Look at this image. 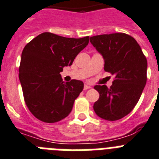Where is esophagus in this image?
<instances>
[{
    "label": "esophagus",
    "mask_w": 159,
    "mask_h": 159,
    "mask_svg": "<svg viewBox=\"0 0 159 159\" xmlns=\"http://www.w3.org/2000/svg\"><path fill=\"white\" fill-rule=\"evenodd\" d=\"M91 88V86H88V85H85L84 86V90H88V89Z\"/></svg>",
    "instance_id": "1"
}]
</instances>
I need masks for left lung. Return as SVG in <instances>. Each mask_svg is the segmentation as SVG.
<instances>
[{"label": "left lung", "mask_w": 159, "mask_h": 159, "mask_svg": "<svg viewBox=\"0 0 159 159\" xmlns=\"http://www.w3.org/2000/svg\"><path fill=\"white\" fill-rule=\"evenodd\" d=\"M90 42L104 59V71L114 75L110 88L96 85L98 116L108 121L124 117L139 101L147 81V59L133 37L117 33L94 36Z\"/></svg>", "instance_id": "1"}]
</instances>
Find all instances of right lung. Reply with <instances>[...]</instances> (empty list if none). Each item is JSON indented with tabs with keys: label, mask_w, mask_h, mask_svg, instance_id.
<instances>
[{
	"label": "right lung",
	"mask_w": 159,
	"mask_h": 159,
	"mask_svg": "<svg viewBox=\"0 0 159 159\" xmlns=\"http://www.w3.org/2000/svg\"><path fill=\"white\" fill-rule=\"evenodd\" d=\"M88 43L89 37L68 38L43 33L26 45L19 77L26 105L37 119L53 123L71 113L84 84L78 80L65 83L60 73Z\"/></svg>",
	"instance_id": "add662e5"
}]
</instances>
